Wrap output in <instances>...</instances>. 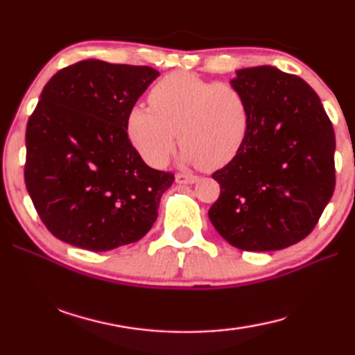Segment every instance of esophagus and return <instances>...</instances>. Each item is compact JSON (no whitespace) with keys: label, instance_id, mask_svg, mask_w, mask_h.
<instances>
[{"label":"esophagus","instance_id":"34e87169","mask_svg":"<svg viewBox=\"0 0 355 355\" xmlns=\"http://www.w3.org/2000/svg\"><path fill=\"white\" fill-rule=\"evenodd\" d=\"M175 182L178 184H192L197 182V177L192 175V173H177Z\"/></svg>","mask_w":355,"mask_h":355}]
</instances>
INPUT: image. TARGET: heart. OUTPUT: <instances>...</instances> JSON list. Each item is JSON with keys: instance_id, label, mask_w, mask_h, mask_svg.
<instances>
[{"instance_id": "b5f03b06", "label": "heart", "mask_w": 355, "mask_h": 355, "mask_svg": "<svg viewBox=\"0 0 355 355\" xmlns=\"http://www.w3.org/2000/svg\"><path fill=\"white\" fill-rule=\"evenodd\" d=\"M148 100L150 106L131 107L127 130L137 152L155 167L167 163L177 137L183 144L180 158L209 171L230 163L248 139V101L230 83L178 70L161 78Z\"/></svg>"}]
</instances>
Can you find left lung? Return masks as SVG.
<instances>
[{
  "instance_id": "1",
  "label": "left lung",
  "mask_w": 355,
  "mask_h": 355,
  "mask_svg": "<svg viewBox=\"0 0 355 355\" xmlns=\"http://www.w3.org/2000/svg\"><path fill=\"white\" fill-rule=\"evenodd\" d=\"M230 84L250 112L249 135L216 171L208 216L219 235L250 252L280 250L313 230L335 189V133L316 92L271 65L236 70Z\"/></svg>"
}]
</instances>
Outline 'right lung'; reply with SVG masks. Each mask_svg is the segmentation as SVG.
<instances>
[{"mask_svg": "<svg viewBox=\"0 0 355 355\" xmlns=\"http://www.w3.org/2000/svg\"><path fill=\"white\" fill-rule=\"evenodd\" d=\"M158 76L146 65L87 59L45 84L26 125L25 183L58 239L106 252L152 228L173 173L144 163L127 120Z\"/></svg>", "mask_w": 355, "mask_h": 355, "instance_id": "obj_1", "label": "right lung"}]
</instances>
